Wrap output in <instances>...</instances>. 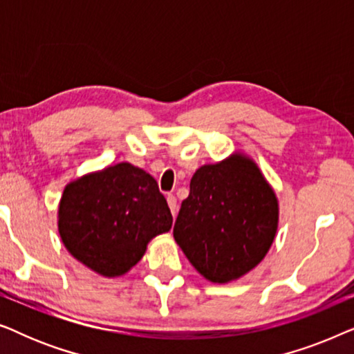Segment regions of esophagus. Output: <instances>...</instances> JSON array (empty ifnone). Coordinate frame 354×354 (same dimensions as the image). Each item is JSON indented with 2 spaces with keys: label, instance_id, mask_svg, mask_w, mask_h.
<instances>
[{
  "label": "esophagus",
  "instance_id": "34e87169",
  "mask_svg": "<svg viewBox=\"0 0 354 354\" xmlns=\"http://www.w3.org/2000/svg\"><path fill=\"white\" fill-rule=\"evenodd\" d=\"M167 205H169V207H171L174 219H176V216H177V200H176V196L167 195Z\"/></svg>",
  "mask_w": 354,
  "mask_h": 354
}]
</instances>
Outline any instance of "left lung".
Segmentation results:
<instances>
[{
  "label": "left lung",
  "mask_w": 354,
  "mask_h": 354,
  "mask_svg": "<svg viewBox=\"0 0 354 354\" xmlns=\"http://www.w3.org/2000/svg\"><path fill=\"white\" fill-rule=\"evenodd\" d=\"M279 201L253 159L234 153L193 174L174 239L193 268L212 283L253 270L274 243Z\"/></svg>",
  "instance_id": "left-lung-1"
}]
</instances>
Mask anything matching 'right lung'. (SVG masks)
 <instances>
[{"label":"right lung","mask_w":354,"mask_h":354,"mask_svg":"<svg viewBox=\"0 0 354 354\" xmlns=\"http://www.w3.org/2000/svg\"><path fill=\"white\" fill-rule=\"evenodd\" d=\"M171 227V209L156 180L130 162L69 182L57 207L66 250L103 277L127 274L149 241Z\"/></svg>","instance_id":"1"}]
</instances>
